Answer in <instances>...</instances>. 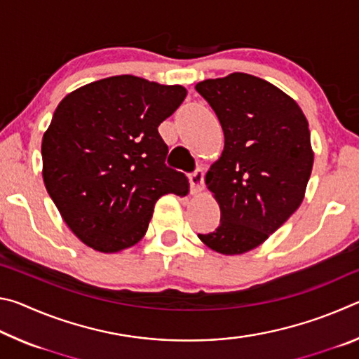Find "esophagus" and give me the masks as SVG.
<instances>
[{
    "label": "esophagus",
    "instance_id": "esophagus-1",
    "mask_svg": "<svg viewBox=\"0 0 359 359\" xmlns=\"http://www.w3.org/2000/svg\"><path fill=\"white\" fill-rule=\"evenodd\" d=\"M190 191L191 194H198L203 191L204 188V171L203 169H196L193 174H190Z\"/></svg>",
    "mask_w": 359,
    "mask_h": 359
}]
</instances>
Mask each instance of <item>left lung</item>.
<instances>
[{"label":"left lung","mask_w":359,"mask_h":359,"mask_svg":"<svg viewBox=\"0 0 359 359\" xmlns=\"http://www.w3.org/2000/svg\"><path fill=\"white\" fill-rule=\"evenodd\" d=\"M196 92L220 120L224 149L205 174L220 224L198 234L222 255L263 244L299 208L313 166L309 123L297 102L245 72L208 79Z\"/></svg>","instance_id":"8db88e82"}]
</instances>
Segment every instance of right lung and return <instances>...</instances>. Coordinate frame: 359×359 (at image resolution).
<instances>
[{
	"instance_id": "right-lung-1",
	"label": "right lung",
	"mask_w": 359,
	"mask_h": 359,
	"mask_svg": "<svg viewBox=\"0 0 359 359\" xmlns=\"http://www.w3.org/2000/svg\"><path fill=\"white\" fill-rule=\"evenodd\" d=\"M182 85L136 76L101 79L66 95L42 137V179L65 223L102 253L147 233L163 194L185 196L188 179L166 166L158 126L185 100Z\"/></svg>"
}]
</instances>
